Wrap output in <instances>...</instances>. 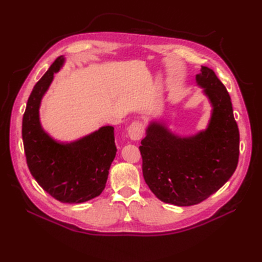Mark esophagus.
I'll list each match as a JSON object with an SVG mask.
<instances>
[{"mask_svg": "<svg viewBox=\"0 0 262 262\" xmlns=\"http://www.w3.org/2000/svg\"><path fill=\"white\" fill-rule=\"evenodd\" d=\"M144 130H145V128H144V125L142 124V122L135 121V122H133L129 127H128V135H129L130 140L138 141L143 137Z\"/></svg>", "mask_w": 262, "mask_h": 262, "instance_id": "34e87169", "label": "esophagus"}]
</instances>
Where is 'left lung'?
I'll list each match as a JSON object with an SVG mask.
<instances>
[{"label": "left lung", "instance_id": "8db88e82", "mask_svg": "<svg viewBox=\"0 0 262 262\" xmlns=\"http://www.w3.org/2000/svg\"><path fill=\"white\" fill-rule=\"evenodd\" d=\"M196 81L213 105L207 129L179 137L153 121L140 146L148 188L160 200L177 206L199 204L219 190L234 173L240 154V134L226 88L206 66Z\"/></svg>", "mask_w": 262, "mask_h": 262}]
</instances>
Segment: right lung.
Masks as SVG:
<instances>
[{
	"label": "right lung",
	"mask_w": 262,
	"mask_h": 262,
	"mask_svg": "<svg viewBox=\"0 0 262 262\" xmlns=\"http://www.w3.org/2000/svg\"><path fill=\"white\" fill-rule=\"evenodd\" d=\"M63 62L62 56L56 58L33 86L22 119V140L28 168L38 185L59 202L80 204L103 191L117 148L111 126L70 144L57 143L42 130L39 105Z\"/></svg>",
	"instance_id": "1"
}]
</instances>
